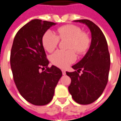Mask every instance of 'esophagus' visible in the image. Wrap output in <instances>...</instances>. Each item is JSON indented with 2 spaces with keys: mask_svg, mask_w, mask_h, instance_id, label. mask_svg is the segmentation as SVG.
<instances>
[{
  "mask_svg": "<svg viewBox=\"0 0 121 121\" xmlns=\"http://www.w3.org/2000/svg\"><path fill=\"white\" fill-rule=\"evenodd\" d=\"M62 74H63V75H65V74H66V72H65V71L64 70H62Z\"/></svg>",
  "mask_w": 121,
  "mask_h": 121,
  "instance_id": "34e87169",
  "label": "esophagus"
}]
</instances>
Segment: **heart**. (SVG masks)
<instances>
[{
  "label": "heart",
  "mask_w": 121,
  "mask_h": 121,
  "mask_svg": "<svg viewBox=\"0 0 121 121\" xmlns=\"http://www.w3.org/2000/svg\"><path fill=\"white\" fill-rule=\"evenodd\" d=\"M81 31L78 26L65 25L58 28V35L51 31H47L43 35V45L49 52H53L56 48L60 39H69L67 48L69 50H57L51 56L50 60L54 65L63 69L66 68L76 60L74 50L78 54H83L87 52L90 48L91 40L86 33Z\"/></svg>",
  "instance_id": "heart-1"
}]
</instances>
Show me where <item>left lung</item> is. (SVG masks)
<instances>
[{
	"mask_svg": "<svg viewBox=\"0 0 121 121\" xmlns=\"http://www.w3.org/2000/svg\"><path fill=\"white\" fill-rule=\"evenodd\" d=\"M74 22L88 26L91 32L92 40L90 48L84 58L72 66L78 71L66 72L71 79L68 89L77 103L90 104L102 95L108 84L110 55L104 35L94 23L88 19ZM81 70L83 73L79 75Z\"/></svg>",
	"mask_w": 121,
	"mask_h": 121,
	"instance_id": "obj_1",
	"label": "left lung"
}]
</instances>
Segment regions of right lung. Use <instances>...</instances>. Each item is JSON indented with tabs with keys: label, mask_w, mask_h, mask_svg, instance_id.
<instances>
[{
	"label": "right lung",
	"mask_w": 121,
	"mask_h": 121,
	"mask_svg": "<svg viewBox=\"0 0 121 121\" xmlns=\"http://www.w3.org/2000/svg\"><path fill=\"white\" fill-rule=\"evenodd\" d=\"M56 23L33 19L17 31L10 53L13 81L23 98L35 105L51 102L62 72L57 67H48L43 47V35ZM47 68L40 72V69Z\"/></svg>",
	"instance_id": "obj_1"
}]
</instances>
